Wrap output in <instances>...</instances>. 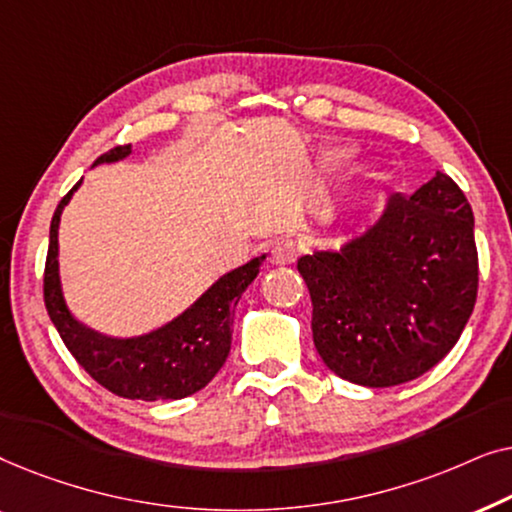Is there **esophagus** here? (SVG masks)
Here are the masks:
<instances>
[{
	"label": "esophagus",
	"mask_w": 512,
	"mask_h": 512,
	"mask_svg": "<svg viewBox=\"0 0 512 512\" xmlns=\"http://www.w3.org/2000/svg\"><path fill=\"white\" fill-rule=\"evenodd\" d=\"M300 256V244L291 237H284V240H277L272 244V263L277 265H291Z\"/></svg>",
	"instance_id": "1"
}]
</instances>
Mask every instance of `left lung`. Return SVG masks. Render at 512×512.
<instances>
[{
	"label": "left lung",
	"mask_w": 512,
	"mask_h": 512,
	"mask_svg": "<svg viewBox=\"0 0 512 512\" xmlns=\"http://www.w3.org/2000/svg\"><path fill=\"white\" fill-rule=\"evenodd\" d=\"M312 298L314 347L342 380L396 387L457 345L478 298L473 209L450 174L396 193L342 254L298 261Z\"/></svg>",
	"instance_id": "1"
}]
</instances>
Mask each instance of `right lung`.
I'll list each match as a JSON object with an SVG mask.
<instances>
[{
	"mask_svg": "<svg viewBox=\"0 0 512 512\" xmlns=\"http://www.w3.org/2000/svg\"><path fill=\"white\" fill-rule=\"evenodd\" d=\"M130 153V144H118L102 153L95 163L118 160ZM76 184L60 200L51 221L44 268V303L48 317L58 328L62 342L72 352L76 363L97 384L121 398L139 401H177L200 391L219 373L230 352V326L235 305L254 282L263 258L258 256L242 268L221 277L191 310H186L172 324L142 338L114 340L81 326L69 314L60 291L58 277V223L62 207L67 205Z\"/></svg>",
	"mask_w": 512,
	"mask_h": 512,
	"instance_id": "1",
	"label": "right lung"
}]
</instances>
